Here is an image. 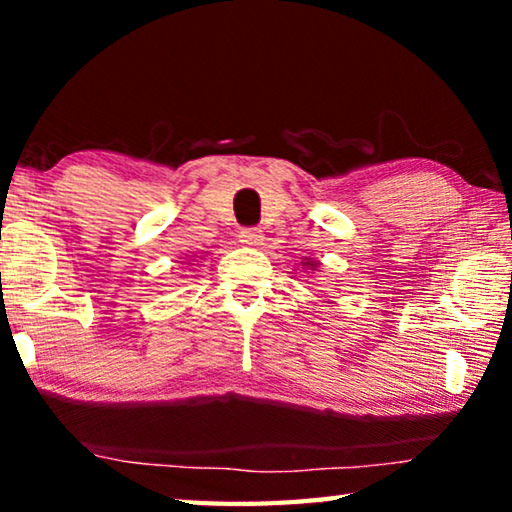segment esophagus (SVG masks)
Instances as JSON below:
<instances>
[{
	"instance_id": "34e87169",
	"label": "esophagus",
	"mask_w": 512,
	"mask_h": 512,
	"mask_svg": "<svg viewBox=\"0 0 512 512\" xmlns=\"http://www.w3.org/2000/svg\"><path fill=\"white\" fill-rule=\"evenodd\" d=\"M239 241H241V244H244V246L257 248V246L264 244V235H262V230H259V228H248V230H241Z\"/></svg>"
}]
</instances>
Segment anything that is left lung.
<instances>
[{"label":"left lung","mask_w":512,"mask_h":512,"mask_svg":"<svg viewBox=\"0 0 512 512\" xmlns=\"http://www.w3.org/2000/svg\"><path fill=\"white\" fill-rule=\"evenodd\" d=\"M302 268H307V271H311V273H314V271H318V259H314V257H305V262H302L300 264Z\"/></svg>","instance_id":"8db88e82"}]
</instances>
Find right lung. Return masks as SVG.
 <instances>
[{"label":"right lung","mask_w":512,"mask_h":512,"mask_svg":"<svg viewBox=\"0 0 512 512\" xmlns=\"http://www.w3.org/2000/svg\"><path fill=\"white\" fill-rule=\"evenodd\" d=\"M192 262H194V259H192ZM192 262H189V264H192Z\"/></svg>","instance_id":"right-lung-1"}]
</instances>
